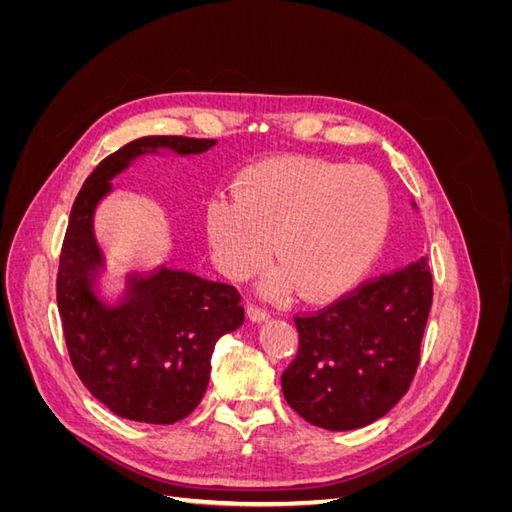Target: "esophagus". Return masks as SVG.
I'll return each instance as SVG.
<instances>
[{
    "label": "esophagus",
    "mask_w": 512,
    "mask_h": 512,
    "mask_svg": "<svg viewBox=\"0 0 512 512\" xmlns=\"http://www.w3.org/2000/svg\"><path fill=\"white\" fill-rule=\"evenodd\" d=\"M247 316H250V320H254V322H262V320H269V312L267 309H262L260 305H247Z\"/></svg>",
    "instance_id": "34e87169"
}]
</instances>
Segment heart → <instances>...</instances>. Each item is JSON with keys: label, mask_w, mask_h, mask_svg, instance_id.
I'll return each instance as SVG.
<instances>
[{"label": "heart", "mask_w": 512, "mask_h": 512, "mask_svg": "<svg viewBox=\"0 0 512 512\" xmlns=\"http://www.w3.org/2000/svg\"><path fill=\"white\" fill-rule=\"evenodd\" d=\"M393 196L374 168L322 158H275L243 170L232 198H213L205 213L211 254L222 273L245 280L271 254V297L301 290L333 299L374 267L389 239Z\"/></svg>", "instance_id": "b5f03b06"}]
</instances>
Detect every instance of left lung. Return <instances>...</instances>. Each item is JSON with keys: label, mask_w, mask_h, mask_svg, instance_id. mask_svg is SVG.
I'll use <instances>...</instances> for the list:
<instances>
[{"label": "left lung", "mask_w": 512, "mask_h": 512, "mask_svg": "<svg viewBox=\"0 0 512 512\" xmlns=\"http://www.w3.org/2000/svg\"><path fill=\"white\" fill-rule=\"evenodd\" d=\"M431 299V271L421 258L320 312L294 316L299 352L282 374L288 406L331 431L378 421L414 380Z\"/></svg>", "instance_id": "obj_1"}]
</instances>
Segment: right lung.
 <instances>
[{
    "instance_id": "add662e5",
    "label": "right lung",
    "mask_w": 512,
    "mask_h": 512,
    "mask_svg": "<svg viewBox=\"0 0 512 512\" xmlns=\"http://www.w3.org/2000/svg\"><path fill=\"white\" fill-rule=\"evenodd\" d=\"M215 138L145 136L104 158L70 211L57 271V307L74 371L98 401L136 423L173 425L203 399L215 342L243 324L235 286L168 269L130 277L115 303L102 301L94 277L104 258L94 213L111 179L145 153H203Z\"/></svg>"
}]
</instances>
